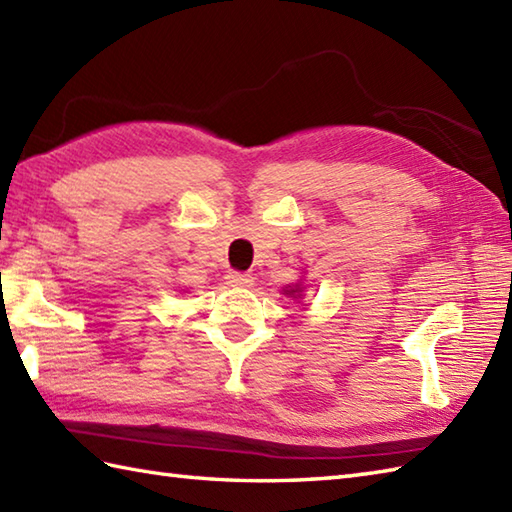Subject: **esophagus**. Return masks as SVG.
Masks as SVG:
<instances>
[{"label": "esophagus", "mask_w": 512, "mask_h": 512, "mask_svg": "<svg viewBox=\"0 0 512 512\" xmlns=\"http://www.w3.org/2000/svg\"><path fill=\"white\" fill-rule=\"evenodd\" d=\"M226 281L231 286H237V288H248L253 286V277H250L248 273H239V270H231V273L226 275Z\"/></svg>", "instance_id": "1"}]
</instances>
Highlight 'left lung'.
<instances>
[{
    "mask_svg": "<svg viewBox=\"0 0 512 512\" xmlns=\"http://www.w3.org/2000/svg\"><path fill=\"white\" fill-rule=\"evenodd\" d=\"M284 292H286V295H297V292H301V290H299V286H295L292 290H284Z\"/></svg>",
    "mask_w": 512,
    "mask_h": 512,
    "instance_id": "1",
    "label": "left lung"
}]
</instances>
